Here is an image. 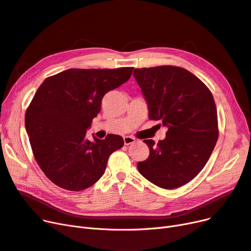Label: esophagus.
<instances>
[{"instance_id":"1","label":"esophagus","mask_w":251,"mask_h":251,"mask_svg":"<svg viewBox=\"0 0 251 251\" xmlns=\"http://www.w3.org/2000/svg\"><path fill=\"white\" fill-rule=\"evenodd\" d=\"M136 141H137V140L134 137H132V136H126L124 138V142H125L126 145H129V144H132V143H135Z\"/></svg>"}]
</instances>
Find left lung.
I'll use <instances>...</instances> for the list:
<instances>
[{"label":"left lung","instance_id":"left-lung-1","mask_svg":"<svg viewBox=\"0 0 251 251\" xmlns=\"http://www.w3.org/2000/svg\"><path fill=\"white\" fill-rule=\"evenodd\" d=\"M133 75L147 102L149 119L168 127L157 144L144 140L149 156L137 164L138 171L162 188L182 186L202 171L216 144L213 96L201 80L180 67L135 69Z\"/></svg>","mask_w":251,"mask_h":251}]
</instances>
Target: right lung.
<instances>
[{"mask_svg": "<svg viewBox=\"0 0 251 251\" xmlns=\"http://www.w3.org/2000/svg\"><path fill=\"white\" fill-rule=\"evenodd\" d=\"M133 70L69 69L40 85L25 122L34 156L50 181L79 192L103 176L110 154L124 146V139L109 134L89 141L86 131L105 94L126 82Z\"/></svg>", "mask_w": 251, "mask_h": 251, "instance_id": "obj_1", "label": "right lung"}]
</instances>
